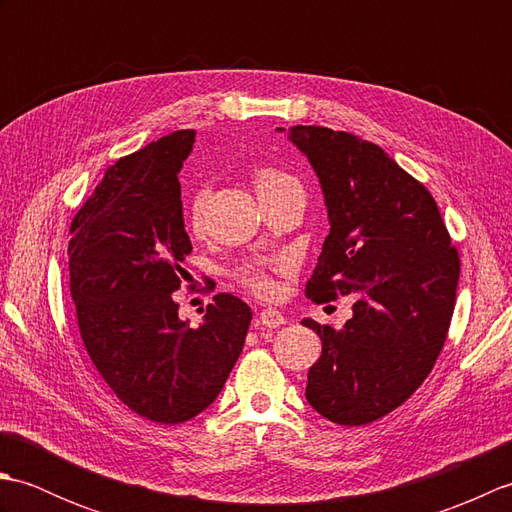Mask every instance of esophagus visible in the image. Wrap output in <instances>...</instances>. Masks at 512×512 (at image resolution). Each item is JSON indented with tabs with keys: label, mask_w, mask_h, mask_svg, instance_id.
I'll return each instance as SVG.
<instances>
[{
	"label": "esophagus",
	"mask_w": 512,
	"mask_h": 512,
	"mask_svg": "<svg viewBox=\"0 0 512 512\" xmlns=\"http://www.w3.org/2000/svg\"><path fill=\"white\" fill-rule=\"evenodd\" d=\"M284 323H286L284 314H281L275 308H268V310H262V312L257 314V328L275 330V328H281V325H284Z\"/></svg>",
	"instance_id": "esophagus-1"
}]
</instances>
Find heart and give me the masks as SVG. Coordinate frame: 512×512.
I'll list each match as a JSON object with an SVG mask.
<instances>
[{"label":"heart","instance_id":"heart-1","mask_svg":"<svg viewBox=\"0 0 512 512\" xmlns=\"http://www.w3.org/2000/svg\"><path fill=\"white\" fill-rule=\"evenodd\" d=\"M248 178L250 184H253L255 193L259 198H264V195L273 193L281 187H286V184H297L292 180L288 173H284L281 169L273 167V165H266V162H255V165H250L248 169ZM204 202H206V193L204 189L195 191L193 198H191V222L193 226L198 228L202 224V215H204ZM279 268V264L275 266H266V264H244L235 270V279L242 284L244 288H248L250 292H255L259 297H268L273 295L275 290V279L273 273Z\"/></svg>","mask_w":512,"mask_h":512}]
</instances>
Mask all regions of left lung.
<instances>
[{"mask_svg": "<svg viewBox=\"0 0 512 512\" xmlns=\"http://www.w3.org/2000/svg\"><path fill=\"white\" fill-rule=\"evenodd\" d=\"M290 140L317 171L330 217L306 297L356 299L341 330L301 321L323 343L306 398L323 418L361 427L400 407L436 365L460 255L429 189L378 145L319 125H295Z\"/></svg>", "mask_w": 512, "mask_h": 512, "instance_id": "8db88e82", "label": "left lung"}]
</instances>
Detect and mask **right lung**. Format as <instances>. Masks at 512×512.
<instances>
[{"label": "right lung", "instance_id": "1", "mask_svg": "<svg viewBox=\"0 0 512 512\" xmlns=\"http://www.w3.org/2000/svg\"><path fill=\"white\" fill-rule=\"evenodd\" d=\"M191 129L162 136L105 169L70 226V295L85 350L116 398L140 418L180 424L220 394L253 312L228 292L204 323L178 319L176 292L189 273L182 160Z\"/></svg>", "mask_w": 512, "mask_h": 512}]
</instances>
